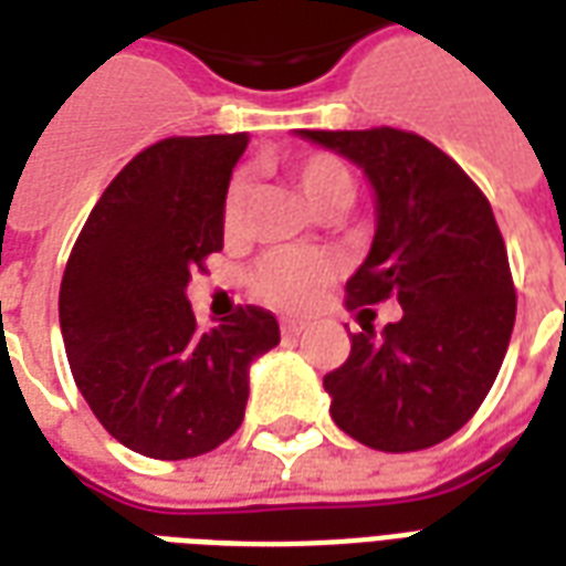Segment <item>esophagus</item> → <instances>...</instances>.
Listing matches in <instances>:
<instances>
[{
    "label": "esophagus",
    "instance_id": "esophagus-1",
    "mask_svg": "<svg viewBox=\"0 0 566 566\" xmlns=\"http://www.w3.org/2000/svg\"><path fill=\"white\" fill-rule=\"evenodd\" d=\"M305 329H308L305 321H282L284 336H300V333H305Z\"/></svg>",
    "mask_w": 566,
    "mask_h": 566
}]
</instances>
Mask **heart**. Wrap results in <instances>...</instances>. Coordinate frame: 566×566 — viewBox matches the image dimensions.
I'll return each mask as SVG.
<instances>
[{"mask_svg":"<svg viewBox=\"0 0 566 566\" xmlns=\"http://www.w3.org/2000/svg\"><path fill=\"white\" fill-rule=\"evenodd\" d=\"M294 182L308 200V207L324 219L345 212L357 198L354 170L333 153L303 155L294 165ZM242 216H245V182L233 179L221 203L224 233H237L242 228ZM333 275H336V263L321 251L282 249L263 254L254 263L249 282L251 291L270 305H279L284 312H305L324 296Z\"/></svg>","mask_w":566,"mask_h":566,"instance_id":"obj_1","label":"heart"}]
</instances>
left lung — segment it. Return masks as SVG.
Wrapping results in <instances>:
<instances>
[{"label": "left lung", "mask_w": 566, "mask_h": 566, "mask_svg": "<svg viewBox=\"0 0 566 566\" xmlns=\"http://www.w3.org/2000/svg\"><path fill=\"white\" fill-rule=\"evenodd\" d=\"M366 170L378 230L345 287L347 308L396 296L401 321H363L350 357L324 378L342 432L380 453H413L471 420L516 324V287L489 200L450 155L401 128L300 132Z\"/></svg>", "instance_id": "left-lung-1"}]
</instances>
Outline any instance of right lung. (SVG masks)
Masks as SVG:
<instances>
[{
	"label": "right lung",
	"mask_w": 566,
	"mask_h": 566,
	"mask_svg": "<svg viewBox=\"0 0 566 566\" xmlns=\"http://www.w3.org/2000/svg\"><path fill=\"white\" fill-rule=\"evenodd\" d=\"M249 134L165 137L104 188L69 254L60 326L74 384L104 429L149 459H195L237 432L249 366L279 321L240 305L198 329L191 272L224 245L221 203Z\"/></svg>",
	"instance_id": "1"
}]
</instances>
